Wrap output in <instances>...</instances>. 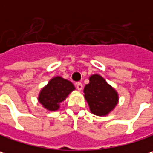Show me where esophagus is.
<instances>
[{"label": "esophagus", "instance_id": "34e87169", "mask_svg": "<svg viewBox=\"0 0 153 153\" xmlns=\"http://www.w3.org/2000/svg\"><path fill=\"white\" fill-rule=\"evenodd\" d=\"M76 89L78 91H82V84L81 82H76Z\"/></svg>", "mask_w": 153, "mask_h": 153}]
</instances>
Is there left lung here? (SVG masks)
<instances>
[{
  "instance_id": "left-lung-1",
  "label": "left lung",
  "mask_w": 153,
  "mask_h": 153,
  "mask_svg": "<svg viewBox=\"0 0 153 153\" xmlns=\"http://www.w3.org/2000/svg\"><path fill=\"white\" fill-rule=\"evenodd\" d=\"M89 80L83 89V96L91 112L99 117L109 115L118 104V93L98 74L91 75Z\"/></svg>"
}]
</instances>
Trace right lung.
I'll return each mask as SVG.
<instances>
[{
	"label": "right lung",
	"mask_w": 153,
	"mask_h": 153,
	"mask_svg": "<svg viewBox=\"0 0 153 153\" xmlns=\"http://www.w3.org/2000/svg\"><path fill=\"white\" fill-rule=\"evenodd\" d=\"M76 88L74 84L60 76H54L40 91L38 102L49 111H56L60 109V104Z\"/></svg>",
	"instance_id": "obj_1"
}]
</instances>
